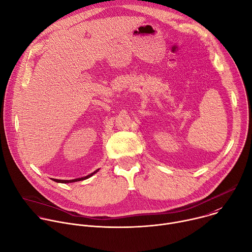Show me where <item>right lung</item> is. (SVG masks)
Returning <instances> with one entry per match:
<instances>
[{
	"instance_id": "obj_1",
	"label": "right lung",
	"mask_w": 252,
	"mask_h": 252,
	"mask_svg": "<svg viewBox=\"0 0 252 252\" xmlns=\"http://www.w3.org/2000/svg\"><path fill=\"white\" fill-rule=\"evenodd\" d=\"M99 170H100V169H97V170H95L94 172H92L91 174H89V175H87V176H84V177H81V178H76V179H72V180H60V179H52V180L55 181V182H57V183H64V184H65V183H73V182H77V181L88 179V178H90L91 176H93L94 174H96Z\"/></svg>"
}]
</instances>
